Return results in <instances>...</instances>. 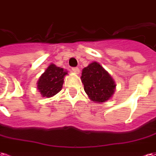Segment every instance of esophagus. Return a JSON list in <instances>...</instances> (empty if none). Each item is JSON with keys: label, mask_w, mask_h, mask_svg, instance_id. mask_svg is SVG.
Instances as JSON below:
<instances>
[{"label": "esophagus", "mask_w": 156, "mask_h": 156, "mask_svg": "<svg viewBox=\"0 0 156 156\" xmlns=\"http://www.w3.org/2000/svg\"><path fill=\"white\" fill-rule=\"evenodd\" d=\"M72 72H74V73L76 74H79L80 69L79 68H77V67H74V68H72Z\"/></svg>", "instance_id": "34e87169"}]
</instances>
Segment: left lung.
I'll use <instances>...</instances> for the list:
<instances>
[{
    "mask_svg": "<svg viewBox=\"0 0 156 156\" xmlns=\"http://www.w3.org/2000/svg\"><path fill=\"white\" fill-rule=\"evenodd\" d=\"M80 79L85 91L92 101L105 103L114 95L116 87L114 79L96 61L83 69Z\"/></svg>",
    "mask_w": 156,
    "mask_h": 156,
    "instance_id": "1",
    "label": "left lung"
}]
</instances>
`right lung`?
<instances>
[{
    "label": "right lung",
    "mask_w": 156,
    "mask_h": 156,
    "mask_svg": "<svg viewBox=\"0 0 156 156\" xmlns=\"http://www.w3.org/2000/svg\"><path fill=\"white\" fill-rule=\"evenodd\" d=\"M66 75L67 70L63 68L50 65L37 81V89L42 97L51 98L61 91Z\"/></svg>",
    "instance_id": "obj_1"
}]
</instances>
